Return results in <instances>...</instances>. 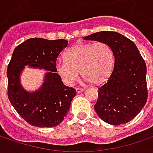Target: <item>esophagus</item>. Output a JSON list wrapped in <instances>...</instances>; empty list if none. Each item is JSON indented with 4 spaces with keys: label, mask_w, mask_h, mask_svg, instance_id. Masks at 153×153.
<instances>
[{
    "label": "esophagus",
    "mask_w": 153,
    "mask_h": 153,
    "mask_svg": "<svg viewBox=\"0 0 153 153\" xmlns=\"http://www.w3.org/2000/svg\"><path fill=\"white\" fill-rule=\"evenodd\" d=\"M84 90H85V88H76V92L77 94L82 93V92H83Z\"/></svg>",
    "instance_id": "obj_1"
}]
</instances>
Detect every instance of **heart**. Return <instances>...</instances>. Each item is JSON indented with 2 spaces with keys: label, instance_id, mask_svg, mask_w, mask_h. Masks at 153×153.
Wrapping results in <instances>:
<instances>
[{
  "label": "heart",
  "instance_id": "obj_1",
  "mask_svg": "<svg viewBox=\"0 0 153 153\" xmlns=\"http://www.w3.org/2000/svg\"><path fill=\"white\" fill-rule=\"evenodd\" d=\"M65 61L59 60L56 70L68 85L78 79L79 71L86 81L101 84L108 78L114 65V54L105 42L81 43L65 53Z\"/></svg>",
  "mask_w": 153,
  "mask_h": 153
}]
</instances>
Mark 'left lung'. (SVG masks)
<instances>
[{"mask_svg": "<svg viewBox=\"0 0 153 153\" xmlns=\"http://www.w3.org/2000/svg\"><path fill=\"white\" fill-rule=\"evenodd\" d=\"M110 46L114 67L105 83L99 88L94 110L111 125L124 124L135 117L147 100L146 65L136 45L115 31H100L83 37Z\"/></svg>", "mask_w": 153, "mask_h": 153, "instance_id": "obj_1", "label": "left lung"}]
</instances>
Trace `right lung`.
<instances>
[{
    "label": "right lung",
    "instance_id": "right-lung-1",
    "mask_svg": "<svg viewBox=\"0 0 153 153\" xmlns=\"http://www.w3.org/2000/svg\"><path fill=\"white\" fill-rule=\"evenodd\" d=\"M67 45L68 41L64 39L30 38L16 47L13 53L7 71L9 101L32 126L59 125L76 94L73 88L65 85L56 73V59ZM25 65L47 71L44 83L36 91H27L21 84L20 76Z\"/></svg>",
    "mask_w": 153,
    "mask_h": 153
}]
</instances>
